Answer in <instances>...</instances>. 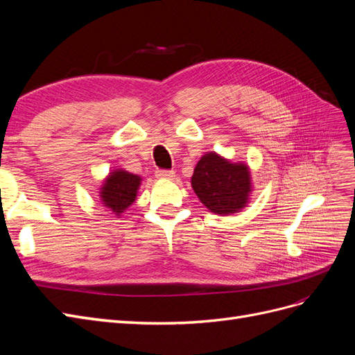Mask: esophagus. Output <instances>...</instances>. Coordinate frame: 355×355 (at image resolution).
Returning a JSON list of instances; mask_svg holds the SVG:
<instances>
[{"label": "esophagus", "mask_w": 355, "mask_h": 355, "mask_svg": "<svg viewBox=\"0 0 355 355\" xmlns=\"http://www.w3.org/2000/svg\"><path fill=\"white\" fill-rule=\"evenodd\" d=\"M155 176L158 179H173L175 178V171L173 170H157Z\"/></svg>", "instance_id": "34e87169"}]
</instances>
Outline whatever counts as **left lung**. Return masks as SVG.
<instances>
[{"label":"left lung","instance_id":"obj_1","mask_svg":"<svg viewBox=\"0 0 355 355\" xmlns=\"http://www.w3.org/2000/svg\"><path fill=\"white\" fill-rule=\"evenodd\" d=\"M191 185L204 206L220 216L241 211L253 191L249 166L232 163L214 151L200 158Z\"/></svg>","mask_w":355,"mask_h":355}]
</instances>
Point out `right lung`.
<instances>
[{"mask_svg": "<svg viewBox=\"0 0 355 355\" xmlns=\"http://www.w3.org/2000/svg\"><path fill=\"white\" fill-rule=\"evenodd\" d=\"M141 182L142 178L130 173V171H125L123 168L112 170L105 178L99 189V197L103 207L112 211L115 216H121L135 202Z\"/></svg>", "mask_w": 355, "mask_h": 355, "instance_id": "add662e5", "label": "right lung"}]
</instances>
